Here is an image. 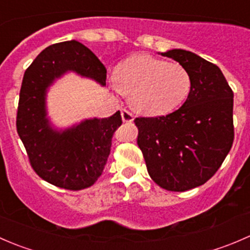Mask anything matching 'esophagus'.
Returning <instances> with one entry per match:
<instances>
[{
  "mask_svg": "<svg viewBox=\"0 0 250 250\" xmlns=\"http://www.w3.org/2000/svg\"><path fill=\"white\" fill-rule=\"evenodd\" d=\"M121 116H122V121H123V122H125V123H129V122H132L133 120H134V117H133L132 113H130L129 111L125 110V109L121 110Z\"/></svg>",
  "mask_w": 250,
  "mask_h": 250,
  "instance_id": "esophagus-1",
  "label": "esophagus"
}]
</instances>
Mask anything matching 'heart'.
<instances>
[{
  "label": "heart",
  "instance_id": "obj_1",
  "mask_svg": "<svg viewBox=\"0 0 250 250\" xmlns=\"http://www.w3.org/2000/svg\"><path fill=\"white\" fill-rule=\"evenodd\" d=\"M191 76L176 62L137 54L115 70L112 85L118 94H129V104L145 116H162L180 106L191 90Z\"/></svg>",
  "mask_w": 250,
  "mask_h": 250
}]
</instances>
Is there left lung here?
I'll list each match as a JSON object with an SVG mask.
<instances>
[{
    "mask_svg": "<svg viewBox=\"0 0 250 250\" xmlns=\"http://www.w3.org/2000/svg\"><path fill=\"white\" fill-rule=\"evenodd\" d=\"M183 65L191 90L183 106L158 117H138V146L148 175L168 191L191 190L208 181L233 143V92L221 70L184 49L161 53Z\"/></svg>",
    "mask_w": 250,
    "mask_h": 250,
    "instance_id": "1",
    "label": "left lung"
}]
</instances>
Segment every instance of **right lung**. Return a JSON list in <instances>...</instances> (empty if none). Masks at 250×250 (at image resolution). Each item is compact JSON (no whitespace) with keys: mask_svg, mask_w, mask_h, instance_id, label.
Returning <instances> with one entry per match:
<instances>
[{"mask_svg":"<svg viewBox=\"0 0 250 250\" xmlns=\"http://www.w3.org/2000/svg\"><path fill=\"white\" fill-rule=\"evenodd\" d=\"M67 71L106 84V69L82 43L72 40L47 47L24 74L17 130L37 175L58 188L77 191L92 186L102 175L122 117L117 111L107 118H90L64 130L54 129L47 117V89Z\"/></svg>","mask_w":250,"mask_h":250,"instance_id":"add662e5","label":"right lung"}]
</instances>
